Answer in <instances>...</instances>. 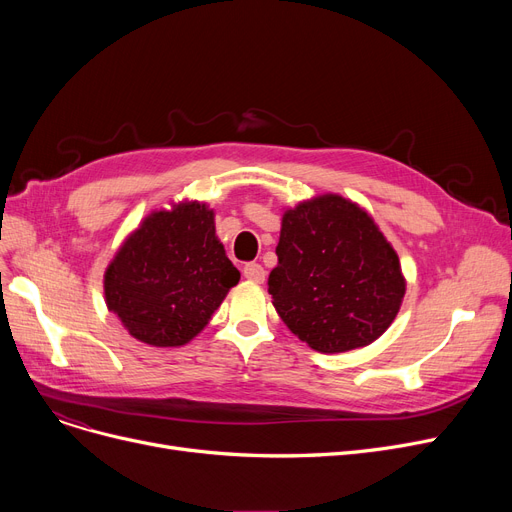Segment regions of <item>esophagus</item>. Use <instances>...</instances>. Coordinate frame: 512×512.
<instances>
[{"mask_svg":"<svg viewBox=\"0 0 512 512\" xmlns=\"http://www.w3.org/2000/svg\"><path fill=\"white\" fill-rule=\"evenodd\" d=\"M242 274H245V278L249 282H255V284H261L265 280V270L259 263H247L245 270H242Z\"/></svg>","mask_w":512,"mask_h":512,"instance_id":"esophagus-1","label":"esophagus"}]
</instances>
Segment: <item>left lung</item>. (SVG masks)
<instances>
[{
	"instance_id": "obj_1",
	"label": "left lung",
	"mask_w": 512,
	"mask_h": 512,
	"mask_svg": "<svg viewBox=\"0 0 512 512\" xmlns=\"http://www.w3.org/2000/svg\"><path fill=\"white\" fill-rule=\"evenodd\" d=\"M276 255L267 280L272 303L288 330L319 353L378 340L405 297L396 251L371 215L340 195L286 209Z\"/></svg>"
}]
</instances>
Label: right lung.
Listing matches in <instances>:
<instances>
[{
    "label": "right lung",
    "instance_id": "right-lung-1",
    "mask_svg": "<svg viewBox=\"0 0 512 512\" xmlns=\"http://www.w3.org/2000/svg\"><path fill=\"white\" fill-rule=\"evenodd\" d=\"M238 280L215 236L213 209L184 201L149 213L122 242L103 290L130 336L168 348L191 342Z\"/></svg>",
    "mask_w": 512,
    "mask_h": 512
}]
</instances>
